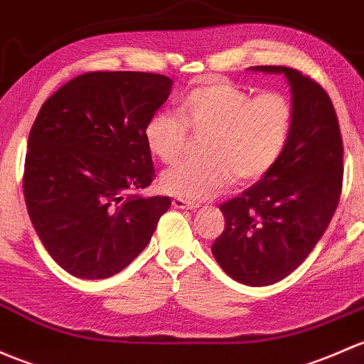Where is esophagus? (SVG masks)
<instances>
[{
  "mask_svg": "<svg viewBox=\"0 0 364 364\" xmlns=\"http://www.w3.org/2000/svg\"><path fill=\"white\" fill-rule=\"evenodd\" d=\"M172 208L174 209H197L198 205L193 204V202L185 200V198H174V200H172Z\"/></svg>",
  "mask_w": 364,
  "mask_h": 364,
  "instance_id": "1",
  "label": "esophagus"
}]
</instances>
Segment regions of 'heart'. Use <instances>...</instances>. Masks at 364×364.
<instances>
[{
	"label": "heart",
	"mask_w": 364,
	"mask_h": 364,
	"mask_svg": "<svg viewBox=\"0 0 364 364\" xmlns=\"http://www.w3.org/2000/svg\"><path fill=\"white\" fill-rule=\"evenodd\" d=\"M179 118L155 113L144 125V143L153 156L172 164L183 155L193 132H209L202 162L178 164L160 176V188L197 202L242 183L262 179L281 160L293 131L291 101L277 92L251 97L247 90L214 78L193 87L178 106Z\"/></svg>",
	"instance_id": "b5f03b06"
}]
</instances>
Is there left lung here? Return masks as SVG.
Listing matches in <instances>:
<instances>
[{
  "label": "left lung",
  "instance_id": "8db88e82",
  "mask_svg": "<svg viewBox=\"0 0 364 364\" xmlns=\"http://www.w3.org/2000/svg\"><path fill=\"white\" fill-rule=\"evenodd\" d=\"M250 70L284 75L291 90L293 131L274 169L220 205L225 230L211 251L233 281L258 288L288 277L326 232L342 192L343 146L323 87L286 66Z\"/></svg>",
  "mask_w": 364,
  "mask_h": 364
}]
</instances>
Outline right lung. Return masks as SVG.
<instances>
[{"mask_svg": "<svg viewBox=\"0 0 364 364\" xmlns=\"http://www.w3.org/2000/svg\"><path fill=\"white\" fill-rule=\"evenodd\" d=\"M169 76L85 73L41 106L24 167L28 213L45 250L80 279H108L150 242L169 197H141L155 178L148 118L167 101Z\"/></svg>", "mask_w": 364, "mask_h": 364, "instance_id": "add662e5", "label": "right lung"}]
</instances>
